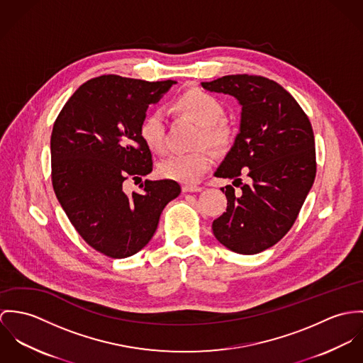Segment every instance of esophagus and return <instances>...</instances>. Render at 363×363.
Returning a JSON list of instances; mask_svg holds the SVG:
<instances>
[{
    "label": "esophagus",
    "mask_w": 363,
    "mask_h": 363,
    "mask_svg": "<svg viewBox=\"0 0 363 363\" xmlns=\"http://www.w3.org/2000/svg\"><path fill=\"white\" fill-rule=\"evenodd\" d=\"M182 191L192 194V192H201V186H195V185H184Z\"/></svg>",
    "instance_id": "34e87169"
}]
</instances>
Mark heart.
Here are the masks:
<instances>
[{
	"label": "heart",
	"instance_id": "b5f03b06",
	"mask_svg": "<svg viewBox=\"0 0 363 363\" xmlns=\"http://www.w3.org/2000/svg\"><path fill=\"white\" fill-rule=\"evenodd\" d=\"M174 106L181 113L192 117L201 125L198 145H207L214 150H225L233 139L231 128L225 122L227 111L223 103L203 90H188L175 99ZM165 117L160 110L150 111L139 126L143 143L156 153L165 150ZM211 165V157L199 149L191 153H172L159 164V174L165 179L182 184H196Z\"/></svg>",
	"mask_w": 363,
	"mask_h": 363
}]
</instances>
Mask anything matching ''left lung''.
<instances>
[{
	"mask_svg": "<svg viewBox=\"0 0 363 363\" xmlns=\"http://www.w3.org/2000/svg\"><path fill=\"white\" fill-rule=\"evenodd\" d=\"M206 90L231 94L242 106L241 132L216 177L227 185V211L213 234L240 255L260 253L291 230L316 177L313 129L298 101L277 82L257 75H227L201 82ZM246 172L251 184H242Z\"/></svg>",
	"mask_w": 363,
	"mask_h": 363,
	"instance_id": "obj_1",
	"label": "left lung"
}]
</instances>
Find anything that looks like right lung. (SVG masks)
I'll use <instances>...</instances> for the list:
<instances>
[{"label": "right lung", "instance_id": "right-lung-1", "mask_svg": "<svg viewBox=\"0 0 363 363\" xmlns=\"http://www.w3.org/2000/svg\"><path fill=\"white\" fill-rule=\"evenodd\" d=\"M174 83L101 75L79 86L54 122L55 196L83 241L107 257L123 259L145 247L165 204L181 194L172 179H146L140 192H123V181H140L153 169L139 126L149 104Z\"/></svg>", "mask_w": 363, "mask_h": 363}]
</instances>
